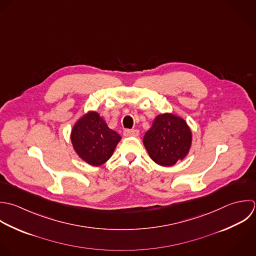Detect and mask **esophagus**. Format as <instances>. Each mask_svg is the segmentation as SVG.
<instances>
[{"label": "esophagus", "instance_id": "obj_1", "mask_svg": "<svg viewBox=\"0 0 256 256\" xmlns=\"http://www.w3.org/2000/svg\"><path fill=\"white\" fill-rule=\"evenodd\" d=\"M140 134V132L138 130H124V136H138Z\"/></svg>", "mask_w": 256, "mask_h": 256}]
</instances>
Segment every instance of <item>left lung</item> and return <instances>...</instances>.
Wrapping results in <instances>:
<instances>
[{"label": "left lung", "mask_w": 256, "mask_h": 256, "mask_svg": "<svg viewBox=\"0 0 256 256\" xmlns=\"http://www.w3.org/2000/svg\"><path fill=\"white\" fill-rule=\"evenodd\" d=\"M192 134L186 122L172 114L158 116L144 136L150 158L162 166L184 160L192 146Z\"/></svg>", "instance_id": "8db88e82"}]
</instances>
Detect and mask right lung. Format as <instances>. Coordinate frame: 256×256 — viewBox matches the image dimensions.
Wrapping results in <instances>:
<instances>
[{"label":"right lung","mask_w":256,"mask_h":256,"mask_svg":"<svg viewBox=\"0 0 256 256\" xmlns=\"http://www.w3.org/2000/svg\"><path fill=\"white\" fill-rule=\"evenodd\" d=\"M120 138L96 112L82 116L74 124L70 134V140L78 156L94 166H100L110 160Z\"/></svg>","instance_id":"1"}]
</instances>
